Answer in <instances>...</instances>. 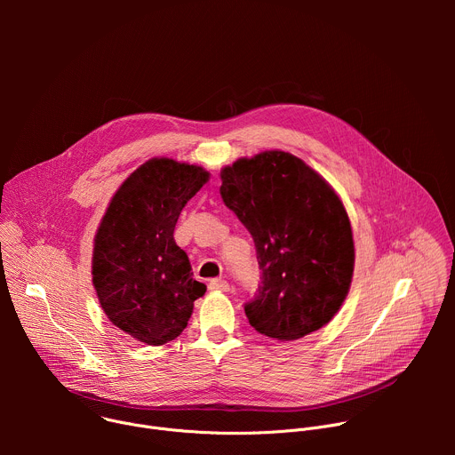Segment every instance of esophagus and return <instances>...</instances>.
<instances>
[{
    "label": "esophagus",
    "mask_w": 455,
    "mask_h": 455,
    "mask_svg": "<svg viewBox=\"0 0 455 455\" xmlns=\"http://www.w3.org/2000/svg\"><path fill=\"white\" fill-rule=\"evenodd\" d=\"M209 288L211 290H216V291H228L230 290V284L225 281V279H212L209 283Z\"/></svg>",
    "instance_id": "1"
}]
</instances>
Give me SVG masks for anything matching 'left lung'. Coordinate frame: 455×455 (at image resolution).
Listing matches in <instances>:
<instances>
[{"instance_id":"obj_1","label":"left lung","mask_w":455,"mask_h":455,"mask_svg":"<svg viewBox=\"0 0 455 455\" xmlns=\"http://www.w3.org/2000/svg\"><path fill=\"white\" fill-rule=\"evenodd\" d=\"M223 204L248 228L261 284L244 302L255 331L297 340L340 309L355 244L347 212L313 169L284 151L241 158L221 171Z\"/></svg>"}]
</instances>
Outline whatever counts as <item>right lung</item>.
Segmentation results:
<instances>
[{
    "label": "right lung",
    "mask_w": 455,
    "mask_h": 455,
    "mask_svg": "<svg viewBox=\"0 0 455 455\" xmlns=\"http://www.w3.org/2000/svg\"><path fill=\"white\" fill-rule=\"evenodd\" d=\"M207 180L202 167L153 158L120 185L97 230L99 302L116 328L144 344L181 335L207 290L172 235L181 209Z\"/></svg>",
    "instance_id": "obj_1"
}]
</instances>
